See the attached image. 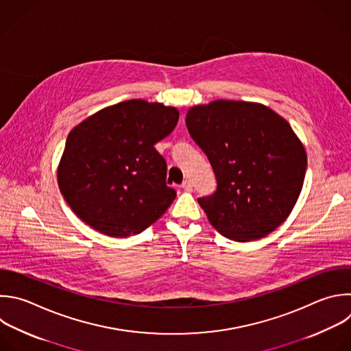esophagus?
Instances as JSON below:
<instances>
[{
  "instance_id": "1",
  "label": "esophagus",
  "mask_w": 351,
  "mask_h": 351,
  "mask_svg": "<svg viewBox=\"0 0 351 351\" xmlns=\"http://www.w3.org/2000/svg\"><path fill=\"white\" fill-rule=\"evenodd\" d=\"M182 187H183L186 191H191V190H193V184H191V182H190L189 179H186V180L182 183Z\"/></svg>"
}]
</instances>
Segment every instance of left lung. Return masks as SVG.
I'll list each match as a JSON object with an SVG mask.
<instances>
[{"instance_id":"8db88e82","label":"left lung","mask_w":351,"mask_h":351,"mask_svg":"<svg viewBox=\"0 0 351 351\" xmlns=\"http://www.w3.org/2000/svg\"><path fill=\"white\" fill-rule=\"evenodd\" d=\"M186 125L217 180L216 191L198 204L221 236L247 243L285 221L307 168L304 147L287 120L261 103L213 100L191 107Z\"/></svg>"}]
</instances>
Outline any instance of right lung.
I'll return each instance as SVG.
<instances>
[{
    "label": "right lung",
    "mask_w": 351,
    "mask_h": 351,
    "mask_svg": "<svg viewBox=\"0 0 351 351\" xmlns=\"http://www.w3.org/2000/svg\"><path fill=\"white\" fill-rule=\"evenodd\" d=\"M179 111L125 100L92 114L67 136L58 184L73 212L110 237L139 234L176 197L154 145L176 127Z\"/></svg>",
    "instance_id": "add662e5"
}]
</instances>
